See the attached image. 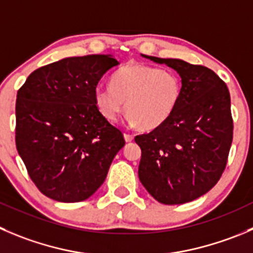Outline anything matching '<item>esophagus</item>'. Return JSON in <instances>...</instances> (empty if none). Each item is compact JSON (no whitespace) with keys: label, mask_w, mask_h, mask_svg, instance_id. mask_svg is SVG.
<instances>
[{"label":"esophagus","mask_w":253,"mask_h":253,"mask_svg":"<svg viewBox=\"0 0 253 253\" xmlns=\"http://www.w3.org/2000/svg\"><path fill=\"white\" fill-rule=\"evenodd\" d=\"M124 139L126 143H130V141L134 140V136L129 133H124Z\"/></svg>","instance_id":"esophagus-1"}]
</instances>
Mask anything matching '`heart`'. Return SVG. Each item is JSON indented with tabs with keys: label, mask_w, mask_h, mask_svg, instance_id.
<instances>
[{
	"label": "heart",
	"mask_w": 253,
	"mask_h": 253,
	"mask_svg": "<svg viewBox=\"0 0 253 253\" xmlns=\"http://www.w3.org/2000/svg\"><path fill=\"white\" fill-rule=\"evenodd\" d=\"M182 83L175 72L144 64H126L112 76V85L94 89V103L108 122H117L124 109L128 122L143 130H154L176 110Z\"/></svg>",
	"instance_id": "obj_1"
}]
</instances>
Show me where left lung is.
<instances>
[{
	"mask_svg": "<svg viewBox=\"0 0 253 253\" xmlns=\"http://www.w3.org/2000/svg\"><path fill=\"white\" fill-rule=\"evenodd\" d=\"M144 57L175 69L182 94L165 124L135 136L141 149L139 179L159 203H190L217 184L227 164L233 136L230 93L208 67Z\"/></svg>",
	"mask_w": 253,
	"mask_h": 253,
	"instance_id": "left-lung-1",
	"label": "left lung"
}]
</instances>
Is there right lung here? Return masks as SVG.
I'll list each match as a JSON object with an SVG mask.
<instances>
[{
  "instance_id": "1",
  "label": "right lung",
  "mask_w": 253,
  "mask_h": 253,
  "mask_svg": "<svg viewBox=\"0 0 253 253\" xmlns=\"http://www.w3.org/2000/svg\"><path fill=\"white\" fill-rule=\"evenodd\" d=\"M115 66L117 59L105 54L69 57L36 69L17 92V151L49 199L86 200L125 145L94 103L98 82Z\"/></svg>"
}]
</instances>
